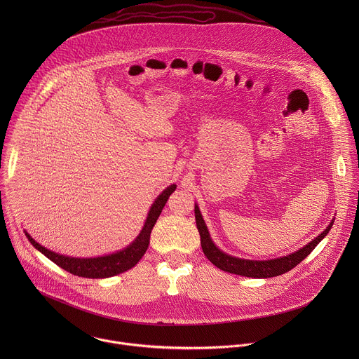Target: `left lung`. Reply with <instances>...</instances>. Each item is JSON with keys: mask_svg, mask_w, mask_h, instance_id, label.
Returning <instances> with one entry per match:
<instances>
[{"mask_svg": "<svg viewBox=\"0 0 359 359\" xmlns=\"http://www.w3.org/2000/svg\"><path fill=\"white\" fill-rule=\"evenodd\" d=\"M195 218H196V226L201 233V243L205 256L219 269L225 272H231L235 275H242L248 278H272L282 273L289 272L296 265H299L309 253L316 248V245L329 233L333 221L329 224V226L312 242H309L307 246L297 250L296 253H292L289 256L275 258V259H266V261H252V259H243L236 257L228 256L224 252H221L210 239V233L207 231L203 217L199 211V207L195 205Z\"/></svg>", "mask_w": 359, "mask_h": 359, "instance_id": "8db88e82", "label": "left lung"}]
</instances>
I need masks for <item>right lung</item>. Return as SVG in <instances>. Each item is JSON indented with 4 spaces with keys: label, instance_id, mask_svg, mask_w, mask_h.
<instances>
[{
    "label": "right lung",
    "instance_id": "right-lung-1",
    "mask_svg": "<svg viewBox=\"0 0 359 359\" xmlns=\"http://www.w3.org/2000/svg\"><path fill=\"white\" fill-rule=\"evenodd\" d=\"M177 185H171L167 189L161 192V195L154 201V205L149 210L147 222L140 233V236L124 250L109 255V256L97 257V258H73V257L62 256L57 253H53L51 250L43 248L39 245L29 233H26L27 239L30 243L40 250L46 257H48L52 262L63 268L65 271L81 276V278H91V279H102V278H109L118 275L121 272H126L135 266L138 261L145 255L148 246H149V239H151V232L154 229V224L163 210V207L167 203L170 195L175 191Z\"/></svg>",
    "mask_w": 359,
    "mask_h": 359
}]
</instances>
